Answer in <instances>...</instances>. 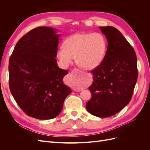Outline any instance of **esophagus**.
<instances>
[{
	"instance_id": "esophagus-1",
	"label": "esophagus",
	"mask_w": 150,
	"mask_h": 150,
	"mask_svg": "<svg viewBox=\"0 0 150 150\" xmlns=\"http://www.w3.org/2000/svg\"><path fill=\"white\" fill-rule=\"evenodd\" d=\"M74 90H76V89H74Z\"/></svg>"
}]
</instances>
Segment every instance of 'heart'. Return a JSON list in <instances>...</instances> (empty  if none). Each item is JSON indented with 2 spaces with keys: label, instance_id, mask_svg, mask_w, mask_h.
Listing matches in <instances>:
<instances>
[{
  "label": "heart",
  "instance_id": "obj_1",
  "mask_svg": "<svg viewBox=\"0 0 150 150\" xmlns=\"http://www.w3.org/2000/svg\"><path fill=\"white\" fill-rule=\"evenodd\" d=\"M107 41L99 33H76L66 39L64 47L59 48L57 57L64 66L72 64L76 57L77 64L86 69H93L103 61ZM74 87H79L74 84Z\"/></svg>",
  "mask_w": 150,
  "mask_h": 150
}]
</instances>
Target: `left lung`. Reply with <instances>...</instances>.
Listing matches in <instances>:
<instances>
[{
    "label": "left lung",
    "mask_w": 150,
    "mask_h": 150,
    "mask_svg": "<svg viewBox=\"0 0 150 150\" xmlns=\"http://www.w3.org/2000/svg\"><path fill=\"white\" fill-rule=\"evenodd\" d=\"M108 48L103 61L91 72V98L86 104L91 114L99 117L115 115L131 101L138 79L137 58L133 47L114 27H99Z\"/></svg>",
    "instance_id": "left-lung-1"
}]
</instances>
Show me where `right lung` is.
<instances>
[{
	"label": "right lung",
	"instance_id": "right-lung-1",
	"mask_svg": "<svg viewBox=\"0 0 150 150\" xmlns=\"http://www.w3.org/2000/svg\"><path fill=\"white\" fill-rule=\"evenodd\" d=\"M59 34L39 27L19 39L8 62L9 88L27 115L39 120L56 117L71 89L63 83L68 73L57 64Z\"/></svg>",
	"mask_w": 150,
	"mask_h": 150
}]
</instances>
